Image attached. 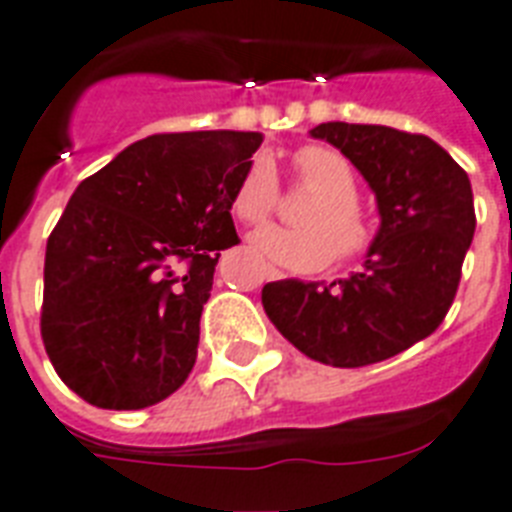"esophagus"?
Masks as SVG:
<instances>
[{
  "instance_id": "obj_1",
  "label": "esophagus",
  "mask_w": 512,
  "mask_h": 512,
  "mask_svg": "<svg viewBox=\"0 0 512 512\" xmlns=\"http://www.w3.org/2000/svg\"><path fill=\"white\" fill-rule=\"evenodd\" d=\"M265 276H268V279H281V273H279V271H273V268H271V271H268V273H265Z\"/></svg>"
}]
</instances>
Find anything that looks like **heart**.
Listing matches in <instances>:
<instances>
[{"label": "heart", "instance_id": "b5f03b06", "mask_svg": "<svg viewBox=\"0 0 512 512\" xmlns=\"http://www.w3.org/2000/svg\"><path fill=\"white\" fill-rule=\"evenodd\" d=\"M297 180L319 193L297 217L303 228L265 225L249 236L257 255L289 271L313 273L340 260L366 255L374 231L356 204L358 185L350 164L324 146L300 148L292 159ZM279 204V175L271 156L257 154L241 175L233 193V212L241 223H263Z\"/></svg>", "mask_w": 512, "mask_h": 512}]
</instances>
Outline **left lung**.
Returning <instances> with one entry per match:
<instances>
[{
	"mask_svg": "<svg viewBox=\"0 0 512 512\" xmlns=\"http://www.w3.org/2000/svg\"><path fill=\"white\" fill-rule=\"evenodd\" d=\"M348 156L377 196L380 231L350 279L271 281L263 308L300 353L342 369L369 366L438 329L476 233L468 172L428 135L382 124L313 127Z\"/></svg>",
	"mask_w": 512,
	"mask_h": 512,
	"instance_id": "obj_1",
	"label": "left lung"
}]
</instances>
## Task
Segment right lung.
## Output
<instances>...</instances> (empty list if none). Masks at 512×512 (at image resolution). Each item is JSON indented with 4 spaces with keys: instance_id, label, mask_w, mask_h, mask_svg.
I'll return each instance as SVG.
<instances>
[{
    "instance_id": "1",
    "label": "right lung",
    "mask_w": 512,
    "mask_h": 512,
    "mask_svg": "<svg viewBox=\"0 0 512 512\" xmlns=\"http://www.w3.org/2000/svg\"><path fill=\"white\" fill-rule=\"evenodd\" d=\"M260 132H162L84 177L44 255L42 340L100 409H146L196 364L220 249L239 244L233 193Z\"/></svg>"
}]
</instances>
